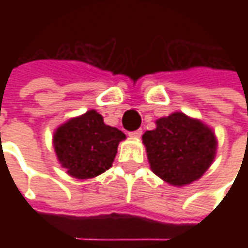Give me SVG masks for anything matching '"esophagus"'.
<instances>
[{"label":"esophagus","instance_id":"34e87169","mask_svg":"<svg viewBox=\"0 0 248 248\" xmlns=\"http://www.w3.org/2000/svg\"><path fill=\"white\" fill-rule=\"evenodd\" d=\"M140 135H142V129H137V131H132V132H129V137H131V138L138 139V138H140Z\"/></svg>","mask_w":248,"mask_h":248}]
</instances>
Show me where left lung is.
<instances>
[{"instance_id": "left-lung-1", "label": "left lung", "mask_w": 248, "mask_h": 248, "mask_svg": "<svg viewBox=\"0 0 248 248\" xmlns=\"http://www.w3.org/2000/svg\"><path fill=\"white\" fill-rule=\"evenodd\" d=\"M152 171L168 185L182 187L204 175L214 161L218 140L202 120L174 111L156 120L142 135Z\"/></svg>"}]
</instances>
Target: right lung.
I'll use <instances>...</instances> for the list:
<instances>
[{"label":"right lung","mask_w":248,"mask_h":248,"mask_svg":"<svg viewBox=\"0 0 248 248\" xmlns=\"http://www.w3.org/2000/svg\"><path fill=\"white\" fill-rule=\"evenodd\" d=\"M125 134L103 123L96 110L69 119L55 129L52 143L58 161L76 179H90L109 170Z\"/></svg>","instance_id":"add662e5"}]
</instances>
